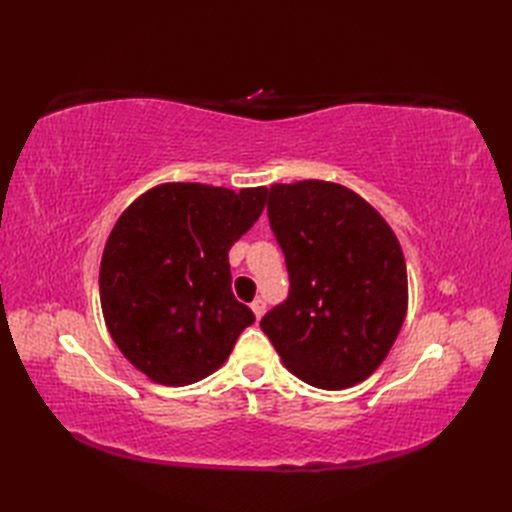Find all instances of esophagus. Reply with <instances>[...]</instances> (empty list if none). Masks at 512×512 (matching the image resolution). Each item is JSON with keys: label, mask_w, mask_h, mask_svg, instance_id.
Listing matches in <instances>:
<instances>
[{"label": "esophagus", "mask_w": 512, "mask_h": 512, "mask_svg": "<svg viewBox=\"0 0 512 512\" xmlns=\"http://www.w3.org/2000/svg\"><path fill=\"white\" fill-rule=\"evenodd\" d=\"M250 308H253V312H255V317H257V321L264 317V312H266V301H262V299H255L253 303H250Z\"/></svg>", "instance_id": "esophagus-1"}]
</instances>
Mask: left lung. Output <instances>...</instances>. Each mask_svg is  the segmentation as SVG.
<instances>
[{
    "label": "left lung",
    "instance_id": "left-lung-1",
    "mask_svg": "<svg viewBox=\"0 0 512 512\" xmlns=\"http://www.w3.org/2000/svg\"><path fill=\"white\" fill-rule=\"evenodd\" d=\"M268 220L284 250L288 299L262 319L303 383L345 389L385 361L407 314V266L380 213L323 180L273 184Z\"/></svg>",
    "mask_w": 512,
    "mask_h": 512
}]
</instances>
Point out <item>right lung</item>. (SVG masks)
I'll list each match as a JSON object with an SVG mask.
<instances>
[{
	"label": "right lung",
	"instance_id": "add662e5",
	"mask_svg": "<svg viewBox=\"0 0 512 512\" xmlns=\"http://www.w3.org/2000/svg\"><path fill=\"white\" fill-rule=\"evenodd\" d=\"M266 193L169 182L118 217L101 259V308L118 350L154 383H198L255 323L231 290L228 250L262 215Z\"/></svg>",
	"mask_w": 512,
	"mask_h": 512
}]
</instances>
